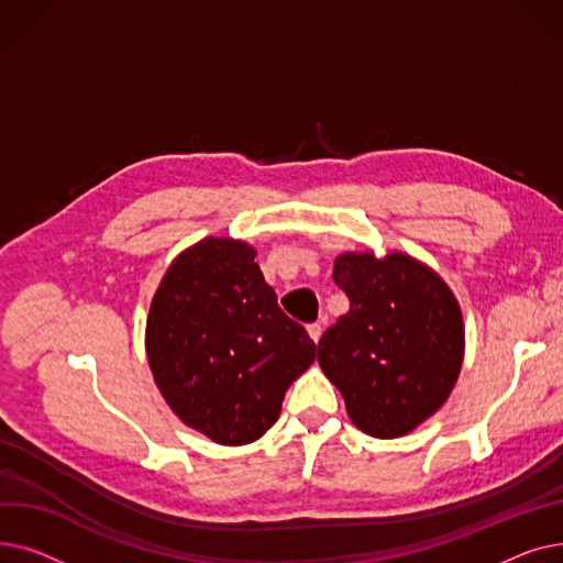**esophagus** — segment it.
I'll list each match as a JSON object with an SVG mask.
<instances>
[{"label":"esophagus","instance_id":"esophagus-1","mask_svg":"<svg viewBox=\"0 0 563 563\" xmlns=\"http://www.w3.org/2000/svg\"><path fill=\"white\" fill-rule=\"evenodd\" d=\"M308 333H310V338H312L314 342H319V338H321V323H319V321L308 323Z\"/></svg>","mask_w":563,"mask_h":563}]
</instances>
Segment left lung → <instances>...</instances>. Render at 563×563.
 I'll use <instances>...</instances> for the list:
<instances>
[{
    "instance_id": "8db88e82",
    "label": "left lung",
    "mask_w": 563,
    "mask_h": 563,
    "mask_svg": "<svg viewBox=\"0 0 563 563\" xmlns=\"http://www.w3.org/2000/svg\"><path fill=\"white\" fill-rule=\"evenodd\" d=\"M335 285L349 297L317 344V361L344 397L351 422L397 438L445 404L463 363V319L450 287L424 264L393 253H346Z\"/></svg>"
}]
</instances>
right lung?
<instances>
[{"label":"right lung","mask_w":563,"mask_h":563,"mask_svg":"<svg viewBox=\"0 0 563 563\" xmlns=\"http://www.w3.org/2000/svg\"><path fill=\"white\" fill-rule=\"evenodd\" d=\"M147 361L185 424L221 445L272 429L283 397L314 361L244 242L202 240L166 272L147 317Z\"/></svg>","instance_id":"1"}]
</instances>
